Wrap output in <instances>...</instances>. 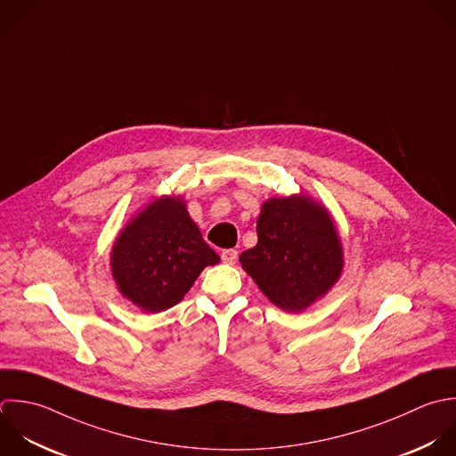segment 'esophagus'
<instances>
[{"instance_id":"obj_1","label":"esophagus","mask_w":456,"mask_h":456,"mask_svg":"<svg viewBox=\"0 0 456 456\" xmlns=\"http://www.w3.org/2000/svg\"><path fill=\"white\" fill-rule=\"evenodd\" d=\"M222 261H224L225 265H236V261H238V252H236L234 248L224 250V252H222Z\"/></svg>"}]
</instances>
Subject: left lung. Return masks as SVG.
Returning a JSON list of instances; mask_svg holds the SVG:
<instances>
[{
	"label": "left lung",
	"mask_w": 456,
	"mask_h": 456,
	"mask_svg": "<svg viewBox=\"0 0 456 456\" xmlns=\"http://www.w3.org/2000/svg\"><path fill=\"white\" fill-rule=\"evenodd\" d=\"M240 263L273 305L302 313L341 279L345 254L325 204L293 193L263 202L257 245L245 250Z\"/></svg>",
	"instance_id": "left-lung-1"
}]
</instances>
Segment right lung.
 Masks as SVG:
<instances>
[{
  "label": "right lung",
  "mask_w": 456,
  "mask_h": 456,
  "mask_svg": "<svg viewBox=\"0 0 456 456\" xmlns=\"http://www.w3.org/2000/svg\"><path fill=\"white\" fill-rule=\"evenodd\" d=\"M218 263L181 195L145 204L120 229L110 252L118 293L151 314L179 304L202 270Z\"/></svg>",
  "instance_id": "add662e5"
}]
</instances>
